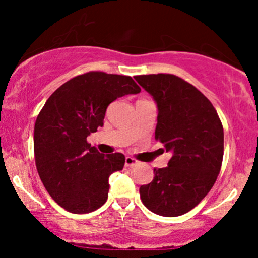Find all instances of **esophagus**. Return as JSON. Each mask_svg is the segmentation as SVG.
<instances>
[{
  "label": "esophagus",
  "instance_id": "34e87169",
  "mask_svg": "<svg viewBox=\"0 0 258 258\" xmlns=\"http://www.w3.org/2000/svg\"><path fill=\"white\" fill-rule=\"evenodd\" d=\"M137 164H138L137 160L131 158V156H126V158H125V166L126 167L136 166V165H137Z\"/></svg>",
  "mask_w": 258,
  "mask_h": 258
}]
</instances>
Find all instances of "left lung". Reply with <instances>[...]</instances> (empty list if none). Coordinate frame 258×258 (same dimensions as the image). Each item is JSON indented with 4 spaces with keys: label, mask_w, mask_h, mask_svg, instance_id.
I'll use <instances>...</instances> for the list:
<instances>
[{
    "label": "left lung",
    "mask_w": 258,
    "mask_h": 258,
    "mask_svg": "<svg viewBox=\"0 0 258 258\" xmlns=\"http://www.w3.org/2000/svg\"><path fill=\"white\" fill-rule=\"evenodd\" d=\"M158 104L155 139L172 158L139 188L154 214L177 217L194 209L214 186L223 160V126L212 103L172 74L136 76Z\"/></svg>",
    "instance_id": "obj_1"
}]
</instances>
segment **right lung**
Segmentation results:
<instances>
[{
	"label": "right lung",
	"mask_w": 258,
	"mask_h": 258,
	"mask_svg": "<svg viewBox=\"0 0 258 258\" xmlns=\"http://www.w3.org/2000/svg\"><path fill=\"white\" fill-rule=\"evenodd\" d=\"M141 87L131 76L90 72L63 84L35 122L38 176L52 199L73 214H88L108 199L109 177L125 165L121 153L100 154L87 137L103 126L108 105Z\"/></svg>",
	"instance_id": "right-lung-1"
}]
</instances>
